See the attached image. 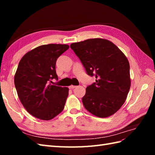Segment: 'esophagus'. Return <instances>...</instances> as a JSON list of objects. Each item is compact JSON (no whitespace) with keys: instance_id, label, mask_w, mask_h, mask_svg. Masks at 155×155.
Returning a JSON list of instances; mask_svg holds the SVG:
<instances>
[{"instance_id":"esophagus-1","label":"esophagus","mask_w":155,"mask_h":155,"mask_svg":"<svg viewBox=\"0 0 155 155\" xmlns=\"http://www.w3.org/2000/svg\"><path fill=\"white\" fill-rule=\"evenodd\" d=\"M76 87H77V86H74V85H71V86L69 87V88H70V89H73V88H74Z\"/></svg>"}]
</instances>
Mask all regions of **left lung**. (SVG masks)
Returning a JSON list of instances; mask_svg holds the SVG:
<instances>
[{
    "mask_svg": "<svg viewBox=\"0 0 155 155\" xmlns=\"http://www.w3.org/2000/svg\"><path fill=\"white\" fill-rule=\"evenodd\" d=\"M88 75L96 82L86 88L84 108L98 117L114 114L123 106L130 87V65L126 56L111 41L91 38L71 45Z\"/></svg>",
    "mask_w": 155,
    "mask_h": 155,
    "instance_id": "8db88e82",
    "label": "left lung"
}]
</instances>
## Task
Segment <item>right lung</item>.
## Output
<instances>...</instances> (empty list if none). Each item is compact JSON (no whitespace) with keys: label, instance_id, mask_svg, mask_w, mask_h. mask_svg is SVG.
Instances as JSON below:
<instances>
[{"label":"right lung","instance_id":"obj_1","mask_svg":"<svg viewBox=\"0 0 155 155\" xmlns=\"http://www.w3.org/2000/svg\"><path fill=\"white\" fill-rule=\"evenodd\" d=\"M68 45H41L28 52L20 61L15 85L23 107L32 116L49 120L63 110L68 88L52 85L58 80L57 58L68 50Z\"/></svg>","mask_w":155,"mask_h":155}]
</instances>
